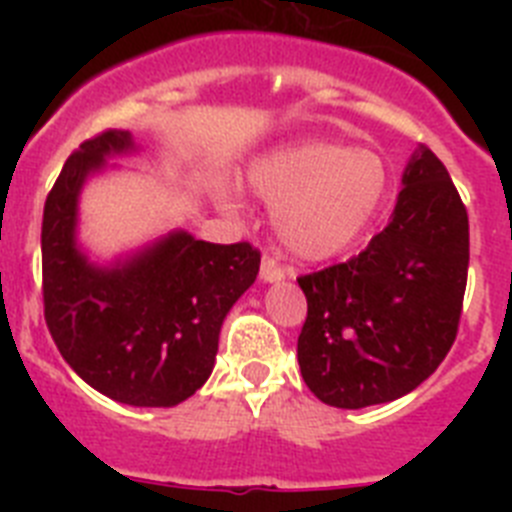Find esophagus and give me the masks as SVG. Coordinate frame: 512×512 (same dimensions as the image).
<instances>
[{
  "label": "esophagus",
  "instance_id": "esophagus-1",
  "mask_svg": "<svg viewBox=\"0 0 512 512\" xmlns=\"http://www.w3.org/2000/svg\"><path fill=\"white\" fill-rule=\"evenodd\" d=\"M284 274H287V271H284V266L279 264L274 256H269V253H266L264 259H261V279H264V282H279V279H284Z\"/></svg>",
  "mask_w": 512,
  "mask_h": 512
}]
</instances>
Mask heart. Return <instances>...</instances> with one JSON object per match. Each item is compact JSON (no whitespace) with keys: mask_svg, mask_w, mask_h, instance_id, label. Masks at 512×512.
<instances>
[{"mask_svg":"<svg viewBox=\"0 0 512 512\" xmlns=\"http://www.w3.org/2000/svg\"><path fill=\"white\" fill-rule=\"evenodd\" d=\"M246 182L277 207L279 238L302 259H328L351 246L390 197V171L379 153L318 138L261 156Z\"/></svg>","mask_w":512,"mask_h":512,"instance_id":"1","label":"heart"}]
</instances>
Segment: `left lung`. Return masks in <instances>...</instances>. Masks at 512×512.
Masks as SVG:
<instances>
[{
	"instance_id": "1",
	"label": "left lung",
	"mask_w": 512,
	"mask_h": 512,
	"mask_svg": "<svg viewBox=\"0 0 512 512\" xmlns=\"http://www.w3.org/2000/svg\"><path fill=\"white\" fill-rule=\"evenodd\" d=\"M392 220L354 259L297 277L307 318L297 361L333 408L408 395L431 377L459 333L469 269V217L449 171L415 148Z\"/></svg>"
}]
</instances>
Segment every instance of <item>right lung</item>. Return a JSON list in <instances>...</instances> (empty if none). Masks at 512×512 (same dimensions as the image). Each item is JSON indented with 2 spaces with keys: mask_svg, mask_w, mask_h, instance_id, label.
Segmentation results:
<instances>
[{
  "mask_svg": "<svg viewBox=\"0 0 512 512\" xmlns=\"http://www.w3.org/2000/svg\"><path fill=\"white\" fill-rule=\"evenodd\" d=\"M133 148L125 130L84 140L63 164L43 210V312L53 343L87 384L135 408H174L215 366L233 302L259 274L248 241L205 243L174 233L117 269L74 246L76 197L104 158Z\"/></svg>",
  "mask_w": 512,
  "mask_h": 512,
  "instance_id": "obj_1",
  "label": "right lung"
}]
</instances>
